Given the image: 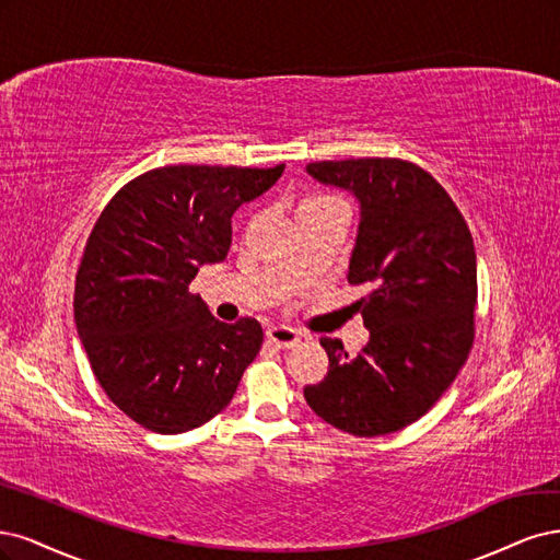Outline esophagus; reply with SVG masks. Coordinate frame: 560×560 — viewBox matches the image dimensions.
I'll return each instance as SVG.
<instances>
[{
  "instance_id": "34e87169",
  "label": "esophagus",
  "mask_w": 560,
  "mask_h": 560,
  "mask_svg": "<svg viewBox=\"0 0 560 560\" xmlns=\"http://www.w3.org/2000/svg\"><path fill=\"white\" fill-rule=\"evenodd\" d=\"M300 337L302 335L295 328H291V326H272V328L267 330V341H269V345L279 347V349L295 347L298 341H300Z\"/></svg>"
}]
</instances>
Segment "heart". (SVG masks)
<instances>
[{"mask_svg": "<svg viewBox=\"0 0 560 560\" xmlns=\"http://www.w3.org/2000/svg\"><path fill=\"white\" fill-rule=\"evenodd\" d=\"M314 200H328V197H310V200H304V202H314Z\"/></svg>", "mask_w": 560, "mask_h": 560, "instance_id": "heart-1", "label": "heart"}]
</instances>
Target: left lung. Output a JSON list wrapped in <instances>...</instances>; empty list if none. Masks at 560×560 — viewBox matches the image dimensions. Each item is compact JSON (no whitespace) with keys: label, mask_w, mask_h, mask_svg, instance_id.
I'll return each mask as SVG.
<instances>
[{"label":"left lung","mask_w":560,"mask_h":560,"mask_svg":"<svg viewBox=\"0 0 560 560\" xmlns=\"http://www.w3.org/2000/svg\"><path fill=\"white\" fill-rule=\"evenodd\" d=\"M323 186L360 207L349 283H372L355 302L370 341L355 358L320 339L330 368L304 388L318 417L355 438L419 421L454 382L475 339L477 256L454 200L425 170L398 158L310 162Z\"/></svg>","instance_id":"obj_1"}]
</instances>
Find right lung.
I'll use <instances>...</instances> for the list:
<instances>
[{
	"label": "right lung",
	"mask_w": 560,
	"mask_h": 560,
	"mask_svg": "<svg viewBox=\"0 0 560 560\" xmlns=\"http://www.w3.org/2000/svg\"><path fill=\"white\" fill-rule=\"evenodd\" d=\"M283 167L151 170L116 192L90 232L77 330L100 386L141 428L178 435L211 421L258 355L260 323H221L188 285L202 265L225 260L232 213Z\"/></svg>",
	"instance_id": "add662e5"
}]
</instances>
